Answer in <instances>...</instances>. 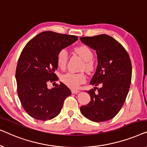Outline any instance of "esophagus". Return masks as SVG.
<instances>
[{
    "label": "esophagus",
    "instance_id": "34e87169",
    "mask_svg": "<svg viewBox=\"0 0 147 147\" xmlns=\"http://www.w3.org/2000/svg\"><path fill=\"white\" fill-rule=\"evenodd\" d=\"M80 91L79 90H71V93L72 94H78L79 93Z\"/></svg>",
    "mask_w": 147,
    "mask_h": 147
}]
</instances>
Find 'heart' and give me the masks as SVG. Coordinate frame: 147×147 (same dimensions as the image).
Masks as SVG:
<instances>
[{
  "instance_id": "obj_1",
  "label": "heart",
  "mask_w": 147,
  "mask_h": 147,
  "mask_svg": "<svg viewBox=\"0 0 147 147\" xmlns=\"http://www.w3.org/2000/svg\"><path fill=\"white\" fill-rule=\"evenodd\" d=\"M75 51L84 60L83 68L88 71H92L94 69L95 63L92 59L94 53L92 49L88 46L82 45L75 48ZM68 52L66 49H61L58 52L57 55V63L61 69H64L67 64ZM86 76L83 73L75 74L67 73L62 76L61 80L66 86L71 88H78L81 84L86 82Z\"/></svg>"
}]
</instances>
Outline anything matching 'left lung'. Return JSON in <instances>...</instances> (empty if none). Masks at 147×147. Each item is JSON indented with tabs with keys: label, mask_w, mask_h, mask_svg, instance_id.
Instances as JSON below:
<instances>
[{
	"label": "left lung",
	"mask_w": 147,
	"mask_h": 147,
	"mask_svg": "<svg viewBox=\"0 0 147 147\" xmlns=\"http://www.w3.org/2000/svg\"><path fill=\"white\" fill-rule=\"evenodd\" d=\"M80 39L96 51L98 65L90 84L101 86L88 91L91 101L81 106L80 111L91 121H107L118 113L129 91L132 77L129 55L121 44L109 35L103 34Z\"/></svg>",
	"instance_id": "left-lung-1"
}]
</instances>
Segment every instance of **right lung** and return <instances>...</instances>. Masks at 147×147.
I'll list each match as a JSON object with an SVG mask.
<instances>
[{"instance_id":"1","label":"right lung","mask_w":147,"mask_h":147,"mask_svg":"<svg viewBox=\"0 0 147 147\" xmlns=\"http://www.w3.org/2000/svg\"><path fill=\"white\" fill-rule=\"evenodd\" d=\"M78 40V37L44 31L28 42L18 61L15 78L19 100L26 112L39 120H49L60 113L64 100L71 94L60 82L51 89L49 82L58 78L57 55L61 49Z\"/></svg>"}]
</instances>
